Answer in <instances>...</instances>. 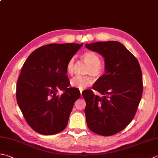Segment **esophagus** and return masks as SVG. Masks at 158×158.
<instances>
[{"mask_svg":"<svg viewBox=\"0 0 158 158\" xmlns=\"http://www.w3.org/2000/svg\"><path fill=\"white\" fill-rule=\"evenodd\" d=\"M82 92H83L82 89H80V93H81V96H82Z\"/></svg>","mask_w":158,"mask_h":158,"instance_id":"1","label":"esophagus"}]
</instances>
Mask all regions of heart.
<instances>
[{
	"label": "heart",
	"mask_w": 158,
	"mask_h": 158,
	"mask_svg": "<svg viewBox=\"0 0 158 158\" xmlns=\"http://www.w3.org/2000/svg\"><path fill=\"white\" fill-rule=\"evenodd\" d=\"M82 59L88 64L85 74H89L95 78L100 77L104 72V66L100 63V57L92 51H85L82 54ZM67 73L72 75L75 72V60L72 57L68 61L66 66ZM92 80L89 76H77L70 80V85L75 88L82 89L90 85Z\"/></svg>",
	"instance_id": "obj_1"
}]
</instances>
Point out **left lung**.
<instances>
[{
  "label": "left lung",
  "mask_w": 158,
  "mask_h": 158,
  "mask_svg": "<svg viewBox=\"0 0 158 158\" xmlns=\"http://www.w3.org/2000/svg\"><path fill=\"white\" fill-rule=\"evenodd\" d=\"M89 50L101 55L106 73L92 89H85V114L88 128L96 134L110 136L124 129L136 112L143 94V77L138 61L125 46L117 41L86 44Z\"/></svg>",
  "instance_id": "8db88e82"
}]
</instances>
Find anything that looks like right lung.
I'll return each mask as SVG.
<instances>
[{
	"mask_svg": "<svg viewBox=\"0 0 158 158\" xmlns=\"http://www.w3.org/2000/svg\"><path fill=\"white\" fill-rule=\"evenodd\" d=\"M83 44H50L37 48L24 63L16 85L18 106L27 123L42 135H53L66 128L77 88H69L66 64ZM58 90L64 91L59 96Z\"/></svg>",
	"mask_w": 158,
	"mask_h": 158,
	"instance_id": "obj_1",
	"label": "right lung"
}]
</instances>
